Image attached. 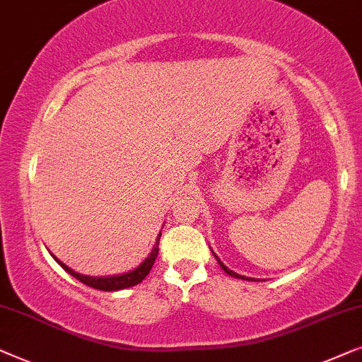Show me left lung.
I'll use <instances>...</instances> for the list:
<instances>
[{"label": "left lung", "instance_id": "obj_1", "mask_svg": "<svg viewBox=\"0 0 362 362\" xmlns=\"http://www.w3.org/2000/svg\"><path fill=\"white\" fill-rule=\"evenodd\" d=\"M213 256H215V259H216V261H218V264H220L221 269H223V271H225V272L228 274V276H231V277H236V279H244V281H256V279H247V277H244V276H239V274H236V272H234V271H231V269H228V267L225 266V264H223V262L220 261V257H218L215 252H213Z\"/></svg>", "mask_w": 362, "mask_h": 362}]
</instances>
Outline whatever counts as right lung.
I'll use <instances>...</instances> for the list:
<instances>
[{
    "instance_id": "obj_1",
    "label": "right lung",
    "mask_w": 362,
    "mask_h": 362,
    "mask_svg": "<svg viewBox=\"0 0 362 362\" xmlns=\"http://www.w3.org/2000/svg\"><path fill=\"white\" fill-rule=\"evenodd\" d=\"M160 234L157 236L156 239V244L154 247H152V251L149 252V256H147L144 261H142L139 266L136 269H132V271L126 272V274H121V276H110V277H90V276H81V274L72 271V269L65 266L64 262H60L57 257H54L55 261H57L60 266H62L65 271H67L70 276H74L77 281H80L81 284L88 285V287H93L96 290H105V292H115V290H123V288H128L132 287V285H137L144 281L147 274L151 272L152 266H154V261L157 257V254H159V241H160Z\"/></svg>"
}]
</instances>
